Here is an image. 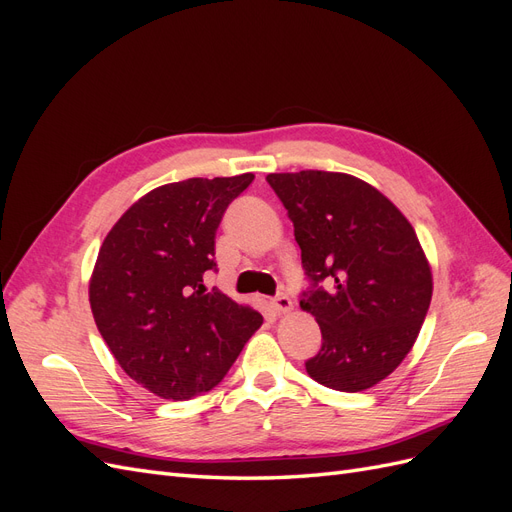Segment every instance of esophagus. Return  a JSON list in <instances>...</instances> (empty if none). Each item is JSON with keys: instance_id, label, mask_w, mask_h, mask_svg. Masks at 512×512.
I'll return each mask as SVG.
<instances>
[{"instance_id": "34e87169", "label": "esophagus", "mask_w": 512, "mask_h": 512, "mask_svg": "<svg viewBox=\"0 0 512 512\" xmlns=\"http://www.w3.org/2000/svg\"><path fill=\"white\" fill-rule=\"evenodd\" d=\"M271 303L275 307V312H280V314H288L292 309V301H290V297H286V294H277Z\"/></svg>"}]
</instances>
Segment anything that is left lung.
Returning <instances> with one entry per match:
<instances>
[{"mask_svg": "<svg viewBox=\"0 0 512 512\" xmlns=\"http://www.w3.org/2000/svg\"><path fill=\"white\" fill-rule=\"evenodd\" d=\"M267 181L288 209L312 280L301 309L316 318L322 348L307 374L335 391L371 389L406 359L431 303V267L416 232L359 177L299 170Z\"/></svg>", "mask_w": 512, "mask_h": 512, "instance_id": "left-lung-1", "label": "left lung"}]
</instances>
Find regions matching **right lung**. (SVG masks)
Here are the masks:
<instances>
[{"label": "right lung", "mask_w": 512, "mask_h": 512, "mask_svg": "<svg viewBox=\"0 0 512 512\" xmlns=\"http://www.w3.org/2000/svg\"><path fill=\"white\" fill-rule=\"evenodd\" d=\"M252 173L151 190L108 232L89 280L96 327L126 374L162 399L211 391L262 324L203 277L215 230Z\"/></svg>", "instance_id": "obj_1"}]
</instances>
